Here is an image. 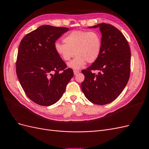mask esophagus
<instances>
[{
  "label": "esophagus",
  "instance_id": "1",
  "mask_svg": "<svg viewBox=\"0 0 149 149\" xmlns=\"http://www.w3.org/2000/svg\"><path fill=\"white\" fill-rule=\"evenodd\" d=\"M73 72H74V75H76L78 73H79V71H77V70H74Z\"/></svg>",
  "mask_w": 149,
  "mask_h": 149
}]
</instances>
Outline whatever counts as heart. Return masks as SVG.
<instances>
[{"mask_svg": "<svg viewBox=\"0 0 149 149\" xmlns=\"http://www.w3.org/2000/svg\"><path fill=\"white\" fill-rule=\"evenodd\" d=\"M63 42L65 44L56 42L54 48L57 55L65 61L76 55L68 64L73 70L81 68L86 61L88 63L95 62L101 52L102 38L97 31L74 30L65 36Z\"/></svg>", "mask_w": 149, "mask_h": 149, "instance_id": "b5f03b06", "label": "heart"}]
</instances>
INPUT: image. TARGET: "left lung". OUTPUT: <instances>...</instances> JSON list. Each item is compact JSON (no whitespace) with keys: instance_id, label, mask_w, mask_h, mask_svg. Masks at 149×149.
I'll return each instance as SVG.
<instances>
[{"instance_id":"obj_1","label":"left lung","mask_w":149,"mask_h":149,"mask_svg":"<svg viewBox=\"0 0 149 149\" xmlns=\"http://www.w3.org/2000/svg\"><path fill=\"white\" fill-rule=\"evenodd\" d=\"M88 28H100L102 49L97 60L82 70L84 80L81 88L89 101L104 105L114 101L127 84L130 49L127 40L115 26L102 23ZM95 70L100 71L97 75L92 73Z\"/></svg>"}]
</instances>
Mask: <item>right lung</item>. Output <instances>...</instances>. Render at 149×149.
<instances>
[{
    "label": "right lung",
    "mask_w": 149,
    "mask_h": 149,
    "mask_svg": "<svg viewBox=\"0 0 149 149\" xmlns=\"http://www.w3.org/2000/svg\"><path fill=\"white\" fill-rule=\"evenodd\" d=\"M68 30L40 26L26 35L19 45L17 77L26 96L37 104L48 106L59 101L74 75L54 48L56 40Z\"/></svg>",
    "instance_id": "right-lung-1"
}]
</instances>
